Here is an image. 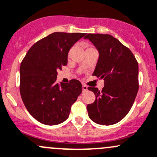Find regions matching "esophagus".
Wrapping results in <instances>:
<instances>
[{
  "label": "esophagus",
  "mask_w": 157,
  "mask_h": 157,
  "mask_svg": "<svg viewBox=\"0 0 157 157\" xmlns=\"http://www.w3.org/2000/svg\"><path fill=\"white\" fill-rule=\"evenodd\" d=\"M87 90V86H86L85 84H83V91H86Z\"/></svg>",
  "instance_id": "obj_1"
}]
</instances>
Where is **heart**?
Returning a JSON list of instances; mask_svg holds the SVG:
<instances>
[{"label":"heart","instance_id":"b5f03b06","mask_svg":"<svg viewBox=\"0 0 157 157\" xmlns=\"http://www.w3.org/2000/svg\"><path fill=\"white\" fill-rule=\"evenodd\" d=\"M93 49V47H88V48H87V49ZM71 53V51H70V52H69V54Z\"/></svg>","mask_w":157,"mask_h":157}]
</instances>
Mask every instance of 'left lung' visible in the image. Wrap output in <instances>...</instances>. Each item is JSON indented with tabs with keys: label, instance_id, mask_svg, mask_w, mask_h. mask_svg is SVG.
<instances>
[{
	"label": "left lung",
	"instance_id": "1",
	"mask_svg": "<svg viewBox=\"0 0 157 157\" xmlns=\"http://www.w3.org/2000/svg\"><path fill=\"white\" fill-rule=\"evenodd\" d=\"M89 39L99 52L92 75L105 80L101 91L88 87L95 100L87 105L90 118L100 125L115 124L123 120L132 107L139 84L138 64L128 47L110 34H88Z\"/></svg>",
	"mask_w": 157,
	"mask_h": 157
}]
</instances>
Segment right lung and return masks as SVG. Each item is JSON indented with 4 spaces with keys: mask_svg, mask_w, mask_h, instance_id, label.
Wrapping results in <instances>:
<instances>
[{
    "mask_svg": "<svg viewBox=\"0 0 157 157\" xmlns=\"http://www.w3.org/2000/svg\"><path fill=\"white\" fill-rule=\"evenodd\" d=\"M86 34L54 32L36 42L20 65L19 90L23 103L34 119L52 126L68 118L82 92L79 80L57 83V71L67 65L71 47Z\"/></svg>",
    "mask_w": 157,
    "mask_h": 157,
    "instance_id": "add662e5",
    "label": "right lung"
}]
</instances>
